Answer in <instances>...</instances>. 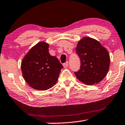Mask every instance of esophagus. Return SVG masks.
I'll return each instance as SVG.
<instances>
[{
	"instance_id": "obj_1",
	"label": "esophagus",
	"mask_w": 125,
	"mask_h": 125,
	"mask_svg": "<svg viewBox=\"0 0 125 125\" xmlns=\"http://www.w3.org/2000/svg\"><path fill=\"white\" fill-rule=\"evenodd\" d=\"M68 62H66L65 63H64V64H63V66H64V68L68 67Z\"/></svg>"
}]
</instances>
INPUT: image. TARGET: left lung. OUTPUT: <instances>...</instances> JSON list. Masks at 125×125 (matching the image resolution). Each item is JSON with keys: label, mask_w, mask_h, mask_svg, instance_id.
<instances>
[{"label": "left lung", "mask_w": 125, "mask_h": 125, "mask_svg": "<svg viewBox=\"0 0 125 125\" xmlns=\"http://www.w3.org/2000/svg\"><path fill=\"white\" fill-rule=\"evenodd\" d=\"M76 52L81 61L80 70L74 73L77 79L87 85L100 82L110 67V58L107 49L96 39L84 37L78 42Z\"/></svg>", "instance_id": "left-lung-1"}]
</instances>
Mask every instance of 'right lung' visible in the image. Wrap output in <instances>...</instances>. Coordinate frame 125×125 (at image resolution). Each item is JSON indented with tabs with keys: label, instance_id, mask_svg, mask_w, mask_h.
Here are the masks:
<instances>
[{
	"label": "right lung",
	"instance_id": "add662e5",
	"mask_svg": "<svg viewBox=\"0 0 125 125\" xmlns=\"http://www.w3.org/2000/svg\"><path fill=\"white\" fill-rule=\"evenodd\" d=\"M49 45L40 42L32 47L21 61L24 79L36 90L46 91L56 84L63 68L57 57L49 53Z\"/></svg>",
	"mask_w": 125,
	"mask_h": 125
}]
</instances>
